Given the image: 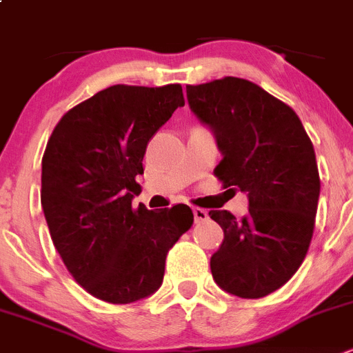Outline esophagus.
<instances>
[{
	"instance_id": "34e87169",
	"label": "esophagus",
	"mask_w": 353,
	"mask_h": 353,
	"mask_svg": "<svg viewBox=\"0 0 353 353\" xmlns=\"http://www.w3.org/2000/svg\"><path fill=\"white\" fill-rule=\"evenodd\" d=\"M192 213H194V221L196 222H205L206 219H208V212H206V210L192 208Z\"/></svg>"
}]
</instances>
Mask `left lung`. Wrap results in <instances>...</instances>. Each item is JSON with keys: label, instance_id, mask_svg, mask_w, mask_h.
<instances>
[{"label": "left lung", "instance_id": "left-lung-1", "mask_svg": "<svg viewBox=\"0 0 353 353\" xmlns=\"http://www.w3.org/2000/svg\"><path fill=\"white\" fill-rule=\"evenodd\" d=\"M187 101L222 154L215 174L248 198L241 221L210 212L224 231L213 280L243 299L268 296L299 270L312 241L320 196L312 141L290 106L248 80L187 85Z\"/></svg>", "mask_w": 353, "mask_h": 353}]
</instances>
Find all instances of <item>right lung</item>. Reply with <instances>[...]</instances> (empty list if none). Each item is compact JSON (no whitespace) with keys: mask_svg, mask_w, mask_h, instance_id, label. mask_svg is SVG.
<instances>
[{"mask_svg":"<svg viewBox=\"0 0 353 353\" xmlns=\"http://www.w3.org/2000/svg\"><path fill=\"white\" fill-rule=\"evenodd\" d=\"M182 87L112 85L64 113L41 161V206L64 266L89 294L128 305L152 296L168 250L192 210H132L147 145L179 106Z\"/></svg>","mask_w":353,"mask_h":353,"instance_id":"add662e5","label":"right lung"}]
</instances>
